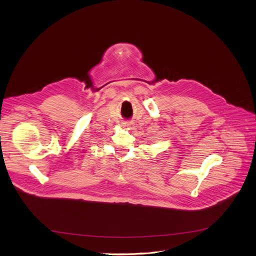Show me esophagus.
Listing matches in <instances>:
<instances>
[{"label":"esophagus","instance_id":"esophagus-1","mask_svg":"<svg viewBox=\"0 0 256 256\" xmlns=\"http://www.w3.org/2000/svg\"><path fill=\"white\" fill-rule=\"evenodd\" d=\"M123 126H124L125 128H127V129L130 130V129L132 128V123H125Z\"/></svg>","mask_w":256,"mask_h":256}]
</instances>
